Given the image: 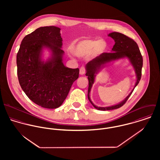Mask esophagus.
<instances>
[{"label": "esophagus", "instance_id": "esophagus-1", "mask_svg": "<svg viewBox=\"0 0 160 160\" xmlns=\"http://www.w3.org/2000/svg\"><path fill=\"white\" fill-rule=\"evenodd\" d=\"M85 72H86V68H85V67H81V68L79 69V73H80V74L83 75V74H85Z\"/></svg>", "mask_w": 160, "mask_h": 160}]
</instances>
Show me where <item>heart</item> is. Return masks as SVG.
Segmentation results:
<instances>
[{"label":"heart","instance_id":"b5f03b06","mask_svg":"<svg viewBox=\"0 0 160 160\" xmlns=\"http://www.w3.org/2000/svg\"><path fill=\"white\" fill-rule=\"evenodd\" d=\"M107 44L103 41H97L92 39H83L75 42L72 47L73 53L79 57H84L92 53L98 54L105 50Z\"/></svg>","mask_w":160,"mask_h":160}]
</instances>
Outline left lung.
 I'll return each mask as SVG.
<instances>
[{"instance_id": "left-lung-1", "label": "left lung", "mask_w": 160, "mask_h": 160, "mask_svg": "<svg viewBox=\"0 0 160 160\" xmlns=\"http://www.w3.org/2000/svg\"><path fill=\"white\" fill-rule=\"evenodd\" d=\"M114 40L115 44L112 48V52L103 53L98 57L92 60L86 65V76L88 77L89 80V89H88V99L94 108L98 110H111L117 109L121 107L127 102L134 90L125 100L119 104L108 108H98L92 102L89 94L91 86L94 82L95 73H96L101 68V66L112 60L117 59L123 57H128L135 69L137 74V81L135 88L138 84L142 76V68L143 66V58L137 43L128 36L118 32H113L108 34Z\"/></svg>"}]
</instances>
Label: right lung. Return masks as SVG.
<instances>
[{
  "mask_svg": "<svg viewBox=\"0 0 160 160\" xmlns=\"http://www.w3.org/2000/svg\"><path fill=\"white\" fill-rule=\"evenodd\" d=\"M60 29L54 26L36 29L23 38L17 55L22 89L34 103L49 109L62 105L79 74V68H69L63 64ZM44 46L52 51V58L46 63L41 60Z\"/></svg>",
  "mask_w": 160,
  "mask_h": 160,
  "instance_id": "add662e5",
  "label": "right lung"
}]
</instances>
